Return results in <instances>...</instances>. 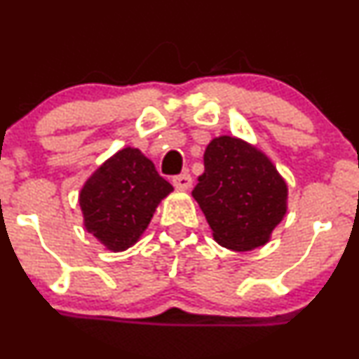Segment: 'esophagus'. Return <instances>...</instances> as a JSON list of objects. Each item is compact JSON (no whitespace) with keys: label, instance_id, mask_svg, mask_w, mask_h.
<instances>
[{"label":"esophagus","instance_id":"obj_1","mask_svg":"<svg viewBox=\"0 0 359 359\" xmlns=\"http://www.w3.org/2000/svg\"><path fill=\"white\" fill-rule=\"evenodd\" d=\"M172 184H174L177 189H189L192 185V177L189 174L175 175L174 179H172Z\"/></svg>","mask_w":359,"mask_h":359}]
</instances>
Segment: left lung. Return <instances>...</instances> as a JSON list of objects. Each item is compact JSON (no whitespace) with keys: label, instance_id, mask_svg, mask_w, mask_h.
<instances>
[{"label":"left lung","instance_id":"obj_1","mask_svg":"<svg viewBox=\"0 0 359 359\" xmlns=\"http://www.w3.org/2000/svg\"><path fill=\"white\" fill-rule=\"evenodd\" d=\"M224 248L250 251L270 240L287 212V184L262 151L240 138H214L192 191Z\"/></svg>","mask_w":359,"mask_h":359}]
</instances>
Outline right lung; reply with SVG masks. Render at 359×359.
Returning a JSON list of instances; mask_svg holds the SVG:
<instances>
[{
  "instance_id": "right-lung-1",
  "label": "right lung",
  "mask_w": 359,
  "mask_h": 359,
  "mask_svg": "<svg viewBox=\"0 0 359 359\" xmlns=\"http://www.w3.org/2000/svg\"><path fill=\"white\" fill-rule=\"evenodd\" d=\"M174 191L138 148H123L89 177L79 204L84 226L108 250L130 248L160 201Z\"/></svg>"
}]
</instances>
